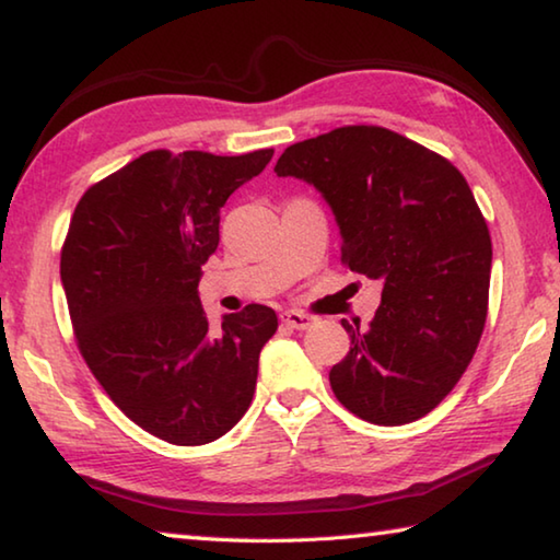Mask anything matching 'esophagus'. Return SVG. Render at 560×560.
I'll return each mask as SVG.
<instances>
[{
	"mask_svg": "<svg viewBox=\"0 0 560 560\" xmlns=\"http://www.w3.org/2000/svg\"><path fill=\"white\" fill-rule=\"evenodd\" d=\"M281 320H283V324H287V326L296 328V330H306V328L314 326L316 318L308 316V314H301V311H283Z\"/></svg>",
	"mask_w": 560,
	"mask_h": 560,
	"instance_id": "34e87169",
	"label": "esophagus"
}]
</instances>
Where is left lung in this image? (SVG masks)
Wrapping results in <instances>:
<instances>
[{
    "label": "left lung",
    "mask_w": 560,
    "mask_h": 560,
    "mask_svg": "<svg viewBox=\"0 0 560 560\" xmlns=\"http://www.w3.org/2000/svg\"><path fill=\"white\" fill-rule=\"evenodd\" d=\"M273 173L314 185L340 226V261L383 281L371 326L340 320L350 350L328 373L338 402L383 428L420 420L459 383L487 320L491 236L467 179L381 126L289 145Z\"/></svg>",
    "instance_id": "obj_1"
}]
</instances>
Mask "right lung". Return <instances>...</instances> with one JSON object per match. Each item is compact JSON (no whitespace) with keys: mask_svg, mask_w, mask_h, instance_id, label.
I'll list each match as a JSON object with an SVG mask.
<instances>
[{"mask_svg":"<svg viewBox=\"0 0 560 560\" xmlns=\"http://www.w3.org/2000/svg\"><path fill=\"white\" fill-rule=\"evenodd\" d=\"M273 150H150L91 185L61 246L75 343L138 428L179 447L230 432L249 410L277 314L249 303L212 328L197 296L220 210Z\"/></svg>","mask_w":560,"mask_h":560,"instance_id":"right-lung-1","label":"right lung"}]
</instances>
